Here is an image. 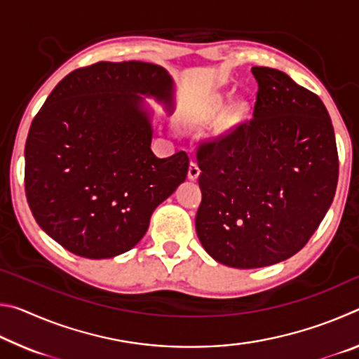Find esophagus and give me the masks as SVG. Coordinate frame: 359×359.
<instances>
[{"label": "esophagus", "mask_w": 359, "mask_h": 359, "mask_svg": "<svg viewBox=\"0 0 359 359\" xmlns=\"http://www.w3.org/2000/svg\"><path fill=\"white\" fill-rule=\"evenodd\" d=\"M199 172H201V169L196 165V163L191 161L190 166H188V179L190 180H196L199 177Z\"/></svg>", "instance_id": "esophagus-1"}]
</instances>
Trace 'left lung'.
I'll return each mask as SVG.
<instances>
[{"mask_svg":"<svg viewBox=\"0 0 359 359\" xmlns=\"http://www.w3.org/2000/svg\"><path fill=\"white\" fill-rule=\"evenodd\" d=\"M253 117L198 149L196 233L218 263L264 267L297 253L336 193L339 156L326 107L285 72L252 68Z\"/></svg>","mask_w":359,"mask_h":359,"instance_id":"8db88e82","label":"left lung"}]
</instances>
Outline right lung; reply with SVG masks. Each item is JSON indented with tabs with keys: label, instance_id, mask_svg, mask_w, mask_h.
<instances>
[{
	"label": "right lung",
	"instance_id": "add662e5",
	"mask_svg": "<svg viewBox=\"0 0 359 359\" xmlns=\"http://www.w3.org/2000/svg\"><path fill=\"white\" fill-rule=\"evenodd\" d=\"M142 95L171 107L172 77L154 63L100 62L58 82L29 126L28 205L39 226L79 257L131 250L154 210L187 179L185 151H151Z\"/></svg>",
	"mask_w": 359,
	"mask_h": 359
}]
</instances>
